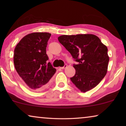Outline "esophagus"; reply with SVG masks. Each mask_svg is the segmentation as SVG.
Wrapping results in <instances>:
<instances>
[{
  "label": "esophagus",
  "mask_w": 126,
  "mask_h": 126,
  "mask_svg": "<svg viewBox=\"0 0 126 126\" xmlns=\"http://www.w3.org/2000/svg\"><path fill=\"white\" fill-rule=\"evenodd\" d=\"M66 67H67V64H65L63 67H61V68H60L61 69H65V68H66Z\"/></svg>",
  "instance_id": "1"
}]
</instances>
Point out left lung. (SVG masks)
Here are the masks:
<instances>
[{
	"mask_svg": "<svg viewBox=\"0 0 126 126\" xmlns=\"http://www.w3.org/2000/svg\"><path fill=\"white\" fill-rule=\"evenodd\" d=\"M58 39L78 62L73 65L76 73L70 78L72 82L82 92L97 86L107 72L110 58L107 46L94 34L63 35Z\"/></svg>",
	"mask_w": 126,
	"mask_h": 126,
	"instance_id": "left-lung-1",
	"label": "left lung"
}]
</instances>
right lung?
<instances>
[{
    "mask_svg": "<svg viewBox=\"0 0 126 126\" xmlns=\"http://www.w3.org/2000/svg\"><path fill=\"white\" fill-rule=\"evenodd\" d=\"M49 32H32L21 39L14 49V63L17 73L30 88L42 91L49 85L56 69L46 54Z\"/></svg>",
    "mask_w": 126,
    "mask_h": 126,
    "instance_id": "1",
    "label": "right lung"
}]
</instances>
